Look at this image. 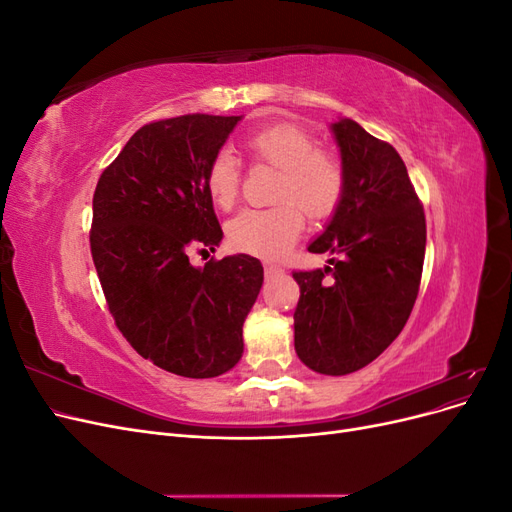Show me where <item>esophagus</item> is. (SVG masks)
<instances>
[{"label": "esophagus", "instance_id": "34e87169", "mask_svg": "<svg viewBox=\"0 0 512 512\" xmlns=\"http://www.w3.org/2000/svg\"><path fill=\"white\" fill-rule=\"evenodd\" d=\"M277 273H282L280 267H277V265H265V275H267V277H273V275H277Z\"/></svg>", "mask_w": 512, "mask_h": 512}]
</instances>
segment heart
Here are the masks:
<instances>
[{
    "instance_id": "1",
    "label": "heart",
    "mask_w": 512,
    "mask_h": 512,
    "mask_svg": "<svg viewBox=\"0 0 512 512\" xmlns=\"http://www.w3.org/2000/svg\"><path fill=\"white\" fill-rule=\"evenodd\" d=\"M254 158L280 168L271 209H243L226 224L228 243L262 258L284 256L303 230V211L314 220L327 218L344 196L346 173L335 153L316 147L312 132L297 123H275L247 136ZM241 185V162L220 149L205 170V190L215 207L235 205Z\"/></svg>"
}]
</instances>
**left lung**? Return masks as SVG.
I'll return each instance as SVG.
<instances>
[{
    "instance_id": "8db88e82",
    "label": "left lung",
    "mask_w": 512,
    "mask_h": 512,
    "mask_svg": "<svg viewBox=\"0 0 512 512\" xmlns=\"http://www.w3.org/2000/svg\"><path fill=\"white\" fill-rule=\"evenodd\" d=\"M331 132L346 173L344 196L307 250L333 254L334 267L292 273L301 288L294 350L318 374L346 376L378 359L408 322L427 228L399 153L346 117Z\"/></svg>"
}]
</instances>
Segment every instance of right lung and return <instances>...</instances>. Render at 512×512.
<instances>
[{
	"mask_svg": "<svg viewBox=\"0 0 512 512\" xmlns=\"http://www.w3.org/2000/svg\"><path fill=\"white\" fill-rule=\"evenodd\" d=\"M241 117L181 115L143 126L94 194L91 256L108 309L132 348L170 374L215 378L243 356V322L265 280L235 254L194 267L224 232L205 170Z\"/></svg>",
	"mask_w": 512,
	"mask_h": 512,
	"instance_id": "add662e5",
	"label": "right lung"
}]
</instances>
